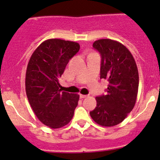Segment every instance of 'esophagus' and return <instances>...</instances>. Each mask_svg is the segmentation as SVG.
Returning a JSON list of instances; mask_svg holds the SVG:
<instances>
[{"instance_id":"esophagus-1","label":"esophagus","mask_w":160,"mask_h":160,"mask_svg":"<svg viewBox=\"0 0 160 160\" xmlns=\"http://www.w3.org/2000/svg\"><path fill=\"white\" fill-rule=\"evenodd\" d=\"M88 97V95H83V94H80V98H85Z\"/></svg>"}]
</instances>
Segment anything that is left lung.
<instances>
[{"instance_id":"1","label":"left lung","mask_w":160,"mask_h":160,"mask_svg":"<svg viewBox=\"0 0 160 160\" xmlns=\"http://www.w3.org/2000/svg\"><path fill=\"white\" fill-rule=\"evenodd\" d=\"M93 47L101 56V79L108 81L106 94L96 97L97 107L90 117L98 125L120 124L133 109L138 90V72L130 51L109 38L97 40Z\"/></svg>"}]
</instances>
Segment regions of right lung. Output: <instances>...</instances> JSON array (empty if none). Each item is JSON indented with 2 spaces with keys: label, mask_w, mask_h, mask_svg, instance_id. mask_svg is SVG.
Returning <instances> with one entry per match:
<instances>
[{
  "label": "right lung",
  "mask_w": 160,
  "mask_h": 160,
  "mask_svg": "<svg viewBox=\"0 0 160 160\" xmlns=\"http://www.w3.org/2000/svg\"><path fill=\"white\" fill-rule=\"evenodd\" d=\"M79 50L75 42L50 38L38 46L28 63L27 98L38 120L51 128L67 125L78 104L80 95L62 91L59 79Z\"/></svg>",
  "instance_id": "add662e5"
}]
</instances>
